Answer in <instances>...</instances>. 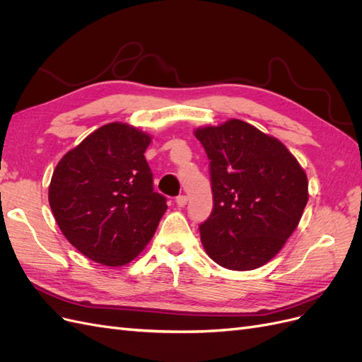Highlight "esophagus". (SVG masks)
<instances>
[{
  "label": "esophagus",
  "instance_id": "esophagus-1",
  "mask_svg": "<svg viewBox=\"0 0 362 362\" xmlns=\"http://www.w3.org/2000/svg\"><path fill=\"white\" fill-rule=\"evenodd\" d=\"M175 202H177L178 206H185V205H187V196H185V194H180L178 198H177V201H175Z\"/></svg>",
  "mask_w": 362,
  "mask_h": 362
}]
</instances>
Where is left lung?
<instances>
[{"label": "left lung", "mask_w": 362, "mask_h": 362, "mask_svg": "<svg viewBox=\"0 0 362 362\" xmlns=\"http://www.w3.org/2000/svg\"><path fill=\"white\" fill-rule=\"evenodd\" d=\"M210 160L214 208L199 226L214 262L229 270L264 266L298 228L308 178L278 139L240 119L194 129Z\"/></svg>", "instance_id": "left-lung-1"}]
</instances>
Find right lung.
<instances>
[{"mask_svg":"<svg viewBox=\"0 0 362 362\" xmlns=\"http://www.w3.org/2000/svg\"><path fill=\"white\" fill-rule=\"evenodd\" d=\"M151 136L124 122L95 129L54 169L48 201L68 242L108 267L133 261L156 234L166 198L145 158Z\"/></svg>","mask_w":362,"mask_h":362,"instance_id":"1","label":"right lung"}]
</instances>
